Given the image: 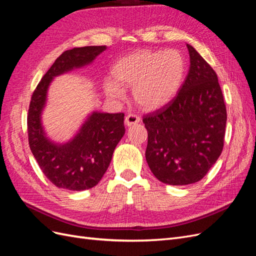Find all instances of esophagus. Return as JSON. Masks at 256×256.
<instances>
[{
  "mask_svg": "<svg viewBox=\"0 0 256 256\" xmlns=\"http://www.w3.org/2000/svg\"><path fill=\"white\" fill-rule=\"evenodd\" d=\"M140 120H141V118H138L136 114H134V113H129L125 118V124L128 127L134 125V124H138Z\"/></svg>",
  "mask_w": 256,
  "mask_h": 256,
  "instance_id": "34e87169",
  "label": "esophagus"
}]
</instances>
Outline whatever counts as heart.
Masks as SVG:
<instances>
[{
  "label": "heart",
  "mask_w": 256,
  "mask_h": 256,
  "mask_svg": "<svg viewBox=\"0 0 256 256\" xmlns=\"http://www.w3.org/2000/svg\"><path fill=\"white\" fill-rule=\"evenodd\" d=\"M187 72L184 54L174 49L140 50L122 58L112 69L113 81L104 90L115 99L124 97L120 88H132L134 102L145 110H157L177 95Z\"/></svg>",
  "instance_id": "heart-1"
}]
</instances>
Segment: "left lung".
Here are the masks:
<instances>
[{
	"label": "left lung",
	"instance_id": "1",
	"mask_svg": "<svg viewBox=\"0 0 256 256\" xmlns=\"http://www.w3.org/2000/svg\"><path fill=\"white\" fill-rule=\"evenodd\" d=\"M187 48L190 68L178 94L143 118L147 164L160 182L174 186L196 182L207 174L222 152L226 126L216 72L192 46Z\"/></svg>",
	"mask_w": 256,
	"mask_h": 256
}]
</instances>
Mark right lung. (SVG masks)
<instances>
[{"label":"right lung","mask_w":256,"mask_h":256,"mask_svg":"<svg viewBox=\"0 0 256 256\" xmlns=\"http://www.w3.org/2000/svg\"><path fill=\"white\" fill-rule=\"evenodd\" d=\"M106 49V46H88L64 51L42 76L30 98L28 114L30 148L42 173L58 188L81 191L95 187L125 134L124 113L94 112L79 134L63 145L48 140L42 126L40 114L54 76L92 63Z\"/></svg>","instance_id":"right-lung-1"}]
</instances>
